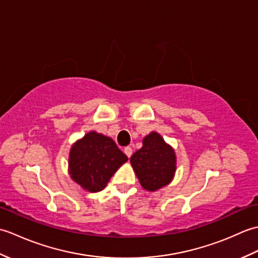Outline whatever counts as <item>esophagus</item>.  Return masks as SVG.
<instances>
[{
	"label": "esophagus",
	"mask_w": 258,
	"mask_h": 258,
	"mask_svg": "<svg viewBox=\"0 0 258 258\" xmlns=\"http://www.w3.org/2000/svg\"><path fill=\"white\" fill-rule=\"evenodd\" d=\"M124 153H125L126 156H127V157H131V156H132V154H133V150H132V147L126 146L125 149H124Z\"/></svg>",
	"instance_id": "obj_1"
}]
</instances>
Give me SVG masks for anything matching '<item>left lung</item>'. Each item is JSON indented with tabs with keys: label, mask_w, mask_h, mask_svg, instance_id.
<instances>
[{
	"label": "left lung",
	"mask_w": 258,
	"mask_h": 258,
	"mask_svg": "<svg viewBox=\"0 0 258 258\" xmlns=\"http://www.w3.org/2000/svg\"><path fill=\"white\" fill-rule=\"evenodd\" d=\"M131 164L141 185L147 190H156L172 180L176 156L160 134L152 132L143 140V147L131 157Z\"/></svg>",
	"instance_id": "obj_1"
}]
</instances>
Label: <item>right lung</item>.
<instances>
[{"mask_svg":"<svg viewBox=\"0 0 258 258\" xmlns=\"http://www.w3.org/2000/svg\"><path fill=\"white\" fill-rule=\"evenodd\" d=\"M127 160L111 138L90 132L71 149L70 174L84 189L100 191Z\"/></svg>","mask_w":258,"mask_h":258,"instance_id":"right-lung-1","label":"right lung"}]
</instances>
